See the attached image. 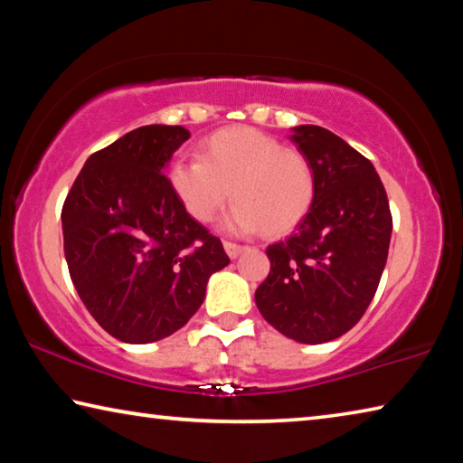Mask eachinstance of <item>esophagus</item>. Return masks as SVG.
Masks as SVG:
<instances>
[{"instance_id":"1","label":"esophagus","mask_w":463,"mask_h":463,"mask_svg":"<svg viewBox=\"0 0 463 463\" xmlns=\"http://www.w3.org/2000/svg\"><path fill=\"white\" fill-rule=\"evenodd\" d=\"M242 245H237V242H231V241H224V250H226V255L231 257V260H237V257L242 253Z\"/></svg>"}]
</instances>
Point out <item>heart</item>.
I'll return each mask as SVG.
<instances>
[{
    "mask_svg": "<svg viewBox=\"0 0 463 463\" xmlns=\"http://www.w3.org/2000/svg\"><path fill=\"white\" fill-rule=\"evenodd\" d=\"M171 185L187 213L210 222L226 216L231 231H257L276 239L294 231L315 202V171L307 156L250 127H231L202 143V156L182 159L171 169Z\"/></svg>",
    "mask_w": 463,
    "mask_h": 463,
    "instance_id": "b5f03b06",
    "label": "heart"
}]
</instances>
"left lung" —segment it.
Segmentation results:
<instances>
[{
  "label": "left lung",
  "instance_id": "obj_1",
  "mask_svg": "<svg viewBox=\"0 0 463 463\" xmlns=\"http://www.w3.org/2000/svg\"><path fill=\"white\" fill-rule=\"evenodd\" d=\"M315 171V202L286 241L268 247L269 276L257 288L263 318L298 343L333 341L359 323L388 260L392 214L370 159L331 130L292 128Z\"/></svg>",
  "mask_w": 463,
  "mask_h": 463
}]
</instances>
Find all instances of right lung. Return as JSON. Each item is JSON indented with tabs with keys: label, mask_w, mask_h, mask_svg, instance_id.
Returning <instances> with one entry per match:
<instances>
[{
	"label": "right lung",
	"mask_w": 463,
	"mask_h": 463,
	"mask_svg": "<svg viewBox=\"0 0 463 463\" xmlns=\"http://www.w3.org/2000/svg\"><path fill=\"white\" fill-rule=\"evenodd\" d=\"M187 138L184 127L165 124L128 132L85 161L62 203L73 286L98 325L124 343L174 335L202 307L210 276L231 263L165 175Z\"/></svg>",
	"instance_id": "add662e5"
}]
</instances>
